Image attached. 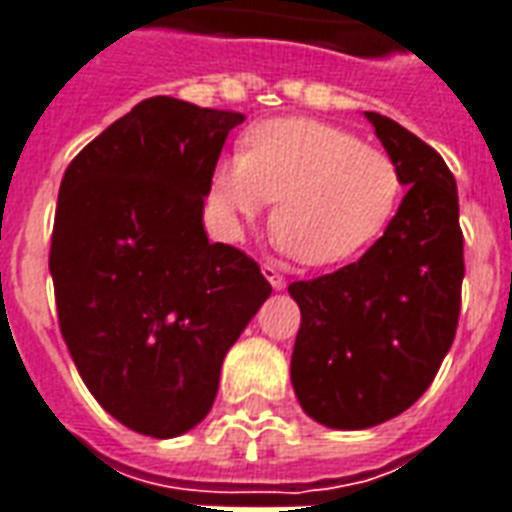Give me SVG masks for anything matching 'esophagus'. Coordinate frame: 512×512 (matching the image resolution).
<instances>
[{"label": "esophagus", "instance_id": "esophagus-1", "mask_svg": "<svg viewBox=\"0 0 512 512\" xmlns=\"http://www.w3.org/2000/svg\"><path fill=\"white\" fill-rule=\"evenodd\" d=\"M263 276H266L268 279V285L274 287V290H285V276L279 274V271H276L274 266H263Z\"/></svg>", "mask_w": 512, "mask_h": 512}]
</instances>
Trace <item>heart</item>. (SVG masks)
<instances>
[{
  "label": "heart",
  "instance_id": "1",
  "mask_svg": "<svg viewBox=\"0 0 512 512\" xmlns=\"http://www.w3.org/2000/svg\"><path fill=\"white\" fill-rule=\"evenodd\" d=\"M401 173L391 154L314 119H268L244 132V149L211 170L208 200L236 233L274 197L271 230L306 266L350 260L391 222Z\"/></svg>",
  "mask_w": 512,
  "mask_h": 512
}]
</instances>
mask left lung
Returning a JSON list of instances; mask_svg holds the SVG:
<instances>
[{"mask_svg":"<svg viewBox=\"0 0 512 512\" xmlns=\"http://www.w3.org/2000/svg\"><path fill=\"white\" fill-rule=\"evenodd\" d=\"M407 195L361 260L287 293L301 309L290 380L328 429L380 426L412 407L456 336L464 279L456 179L429 143L366 111Z\"/></svg>","mask_w":512,"mask_h":512,"instance_id":"obj_1","label":"left lung"}]
</instances>
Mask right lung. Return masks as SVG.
Here are the masks:
<instances>
[{
	"label": "right lung",
	"mask_w": 512,
	"mask_h": 512,
	"mask_svg": "<svg viewBox=\"0 0 512 512\" xmlns=\"http://www.w3.org/2000/svg\"><path fill=\"white\" fill-rule=\"evenodd\" d=\"M241 113L138 102L64 170L51 238L56 312L86 388L146 437L187 434L271 285L203 227L211 170Z\"/></svg>",
	"instance_id": "obj_1"
}]
</instances>
